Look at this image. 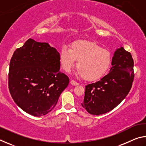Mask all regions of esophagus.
<instances>
[{"instance_id": "1", "label": "esophagus", "mask_w": 146, "mask_h": 146, "mask_svg": "<svg viewBox=\"0 0 146 146\" xmlns=\"http://www.w3.org/2000/svg\"><path fill=\"white\" fill-rule=\"evenodd\" d=\"M70 83H71V84H72L73 86H78V83L75 82V81L73 80H71Z\"/></svg>"}]
</instances>
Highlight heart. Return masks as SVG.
<instances>
[{"instance_id": "obj_1", "label": "heart", "mask_w": 146, "mask_h": 146, "mask_svg": "<svg viewBox=\"0 0 146 146\" xmlns=\"http://www.w3.org/2000/svg\"><path fill=\"white\" fill-rule=\"evenodd\" d=\"M76 61V73L86 80H96L104 75L112 61L111 54L92 41L73 42L70 49L62 48L59 60L64 71L70 72Z\"/></svg>"}]
</instances>
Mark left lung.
<instances>
[{
	"label": "left lung",
	"mask_w": 146,
	"mask_h": 146,
	"mask_svg": "<svg viewBox=\"0 0 146 146\" xmlns=\"http://www.w3.org/2000/svg\"><path fill=\"white\" fill-rule=\"evenodd\" d=\"M112 67L99 81L86 86L82 107L91 115H99L113 110L126 97L134 79L131 54L123 47L113 56Z\"/></svg>",
	"instance_id": "1"
}]
</instances>
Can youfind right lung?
I'll return each mask as SVG.
<instances>
[{"instance_id":"obj_1","label":"right lung","mask_w":146,"mask_h":146,"mask_svg":"<svg viewBox=\"0 0 146 146\" xmlns=\"http://www.w3.org/2000/svg\"><path fill=\"white\" fill-rule=\"evenodd\" d=\"M59 56L48 43L31 38L13 53L9 68V93L17 105L28 114H48L68 86V76L60 71Z\"/></svg>"}]
</instances>
